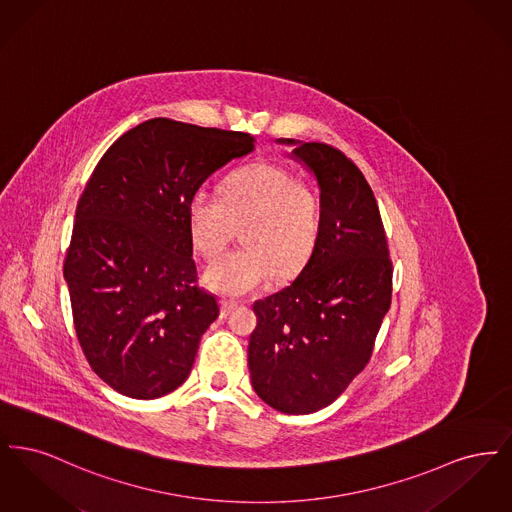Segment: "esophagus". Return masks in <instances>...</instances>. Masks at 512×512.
<instances>
[{"mask_svg": "<svg viewBox=\"0 0 512 512\" xmlns=\"http://www.w3.org/2000/svg\"><path fill=\"white\" fill-rule=\"evenodd\" d=\"M236 307H238L236 301H220V315L228 317Z\"/></svg>", "mask_w": 512, "mask_h": 512, "instance_id": "34e87169", "label": "esophagus"}]
</instances>
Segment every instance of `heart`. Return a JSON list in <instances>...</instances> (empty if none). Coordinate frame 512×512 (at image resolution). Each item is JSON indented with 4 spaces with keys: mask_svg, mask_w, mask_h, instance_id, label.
Returning a JSON list of instances; mask_svg holds the SVG:
<instances>
[{
    "mask_svg": "<svg viewBox=\"0 0 512 512\" xmlns=\"http://www.w3.org/2000/svg\"><path fill=\"white\" fill-rule=\"evenodd\" d=\"M194 244L217 259L240 228L244 247L205 270L215 292L242 297L267 284L274 268L288 276L301 267L317 244L320 209L313 190L278 165H253L230 174L222 197L197 190L188 205Z\"/></svg>",
    "mask_w": 512,
    "mask_h": 512,
    "instance_id": "obj_1",
    "label": "heart"
}]
</instances>
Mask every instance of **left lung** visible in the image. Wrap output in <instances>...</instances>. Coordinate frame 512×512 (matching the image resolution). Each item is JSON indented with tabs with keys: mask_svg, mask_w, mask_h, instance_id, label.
Listing matches in <instances>:
<instances>
[{
	"mask_svg": "<svg viewBox=\"0 0 512 512\" xmlns=\"http://www.w3.org/2000/svg\"><path fill=\"white\" fill-rule=\"evenodd\" d=\"M293 161L317 180L320 230L292 282L255 301L247 347L251 386L272 409L317 413L365 368L390 311L391 261L378 203L341 151L290 138Z\"/></svg>",
	"mask_w": 512,
	"mask_h": 512,
	"instance_id": "1",
	"label": "left lung"
}]
</instances>
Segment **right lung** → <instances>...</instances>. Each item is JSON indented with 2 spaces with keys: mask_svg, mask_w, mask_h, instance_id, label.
Masks as SVG:
<instances>
[{
  "mask_svg": "<svg viewBox=\"0 0 512 512\" xmlns=\"http://www.w3.org/2000/svg\"><path fill=\"white\" fill-rule=\"evenodd\" d=\"M253 149L245 132L151 119L99 159L63 276L80 347L113 390L157 399L190 376L220 309L197 288L188 205L213 172Z\"/></svg>",
  "mask_w": 512,
  "mask_h": 512,
  "instance_id": "obj_1",
  "label": "right lung"
}]
</instances>
